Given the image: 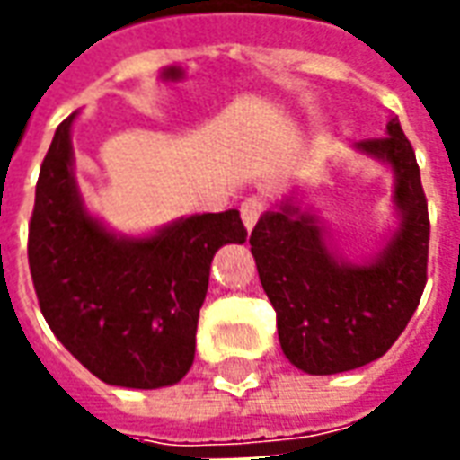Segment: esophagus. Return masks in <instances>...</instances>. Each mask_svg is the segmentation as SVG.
Returning a JSON list of instances; mask_svg holds the SVG:
<instances>
[{
	"label": "esophagus",
	"mask_w": 460,
	"mask_h": 460,
	"mask_svg": "<svg viewBox=\"0 0 460 460\" xmlns=\"http://www.w3.org/2000/svg\"><path fill=\"white\" fill-rule=\"evenodd\" d=\"M241 221H243V226H246V231H251L253 226H256V221H259L261 211H263V204H261L256 197H249V199L241 201Z\"/></svg>",
	"instance_id": "1"
}]
</instances>
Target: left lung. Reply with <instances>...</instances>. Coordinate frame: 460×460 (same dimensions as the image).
I'll return each instance as SVG.
<instances>
[{"label":"left lung","mask_w":460,"mask_h":460,"mask_svg":"<svg viewBox=\"0 0 460 460\" xmlns=\"http://www.w3.org/2000/svg\"><path fill=\"white\" fill-rule=\"evenodd\" d=\"M355 150L394 174L396 229L382 249L359 263L342 259L296 191L261 217L249 239L276 308L280 349L308 375H338L379 359L404 332L426 286L429 209L399 118H389L385 137L357 142Z\"/></svg>","instance_id":"obj_1"}]
</instances>
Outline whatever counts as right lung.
I'll list each match as a JSON object with an SVG mask.
<instances>
[{
    "label": "right lung",
    "instance_id": "obj_1",
    "mask_svg": "<svg viewBox=\"0 0 460 460\" xmlns=\"http://www.w3.org/2000/svg\"><path fill=\"white\" fill-rule=\"evenodd\" d=\"M75 118L56 128L36 181L29 269L41 313L105 385H177L194 362L211 259L224 243H243L246 229L236 209L184 217L147 236L108 229L75 181Z\"/></svg>",
    "mask_w": 460,
    "mask_h": 460
}]
</instances>
